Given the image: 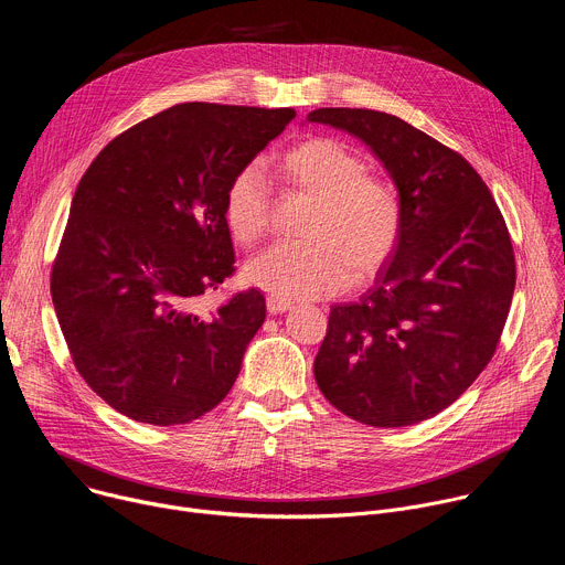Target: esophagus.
<instances>
[{"mask_svg":"<svg viewBox=\"0 0 565 565\" xmlns=\"http://www.w3.org/2000/svg\"><path fill=\"white\" fill-rule=\"evenodd\" d=\"M266 306H268V312H270V315H279V312H286V310L292 308L290 301L279 299V297H275V295H270V297L266 299Z\"/></svg>","mask_w":565,"mask_h":565,"instance_id":"esophagus-1","label":"esophagus"}]
</instances>
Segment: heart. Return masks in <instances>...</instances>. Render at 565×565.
<instances>
[{"mask_svg": "<svg viewBox=\"0 0 565 565\" xmlns=\"http://www.w3.org/2000/svg\"><path fill=\"white\" fill-rule=\"evenodd\" d=\"M286 188L312 199L303 244H279L246 266V281L279 299H317L373 277L393 255L402 232V203L393 183L366 174L360 153L317 136L284 153ZM223 218L234 244L250 248L266 236L270 194L257 168L227 185Z\"/></svg>", "mask_w": 565, "mask_h": 565, "instance_id": "1", "label": "heart"}]
</instances>
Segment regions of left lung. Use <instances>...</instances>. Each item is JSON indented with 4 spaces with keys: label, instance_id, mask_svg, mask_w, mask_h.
Here are the masks:
<instances>
[{
    "label": "left lung",
    "instance_id": "8db88e82",
    "mask_svg": "<svg viewBox=\"0 0 565 565\" xmlns=\"http://www.w3.org/2000/svg\"><path fill=\"white\" fill-rule=\"evenodd\" d=\"M306 120L360 138L402 203L397 246L373 288L331 308L317 386L358 423L416 425L458 399L497 351L516 284L508 225L460 153L397 116L327 107Z\"/></svg>",
    "mask_w": 565,
    "mask_h": 565
}]
</instances>
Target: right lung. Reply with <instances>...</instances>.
<instances>
[{
    "instance_id": "obj_1",
    "label": "right lung",
    "mask_w": 565,
    "mask_h": 565,
    "mask_svg": "<svg viewBox=\"0 0 565 565\" xmlns=\"http://www.w3.org/2000/svg\"><path fill=\"white\" fill-rule=\"evenodd\" d=\"M295 109L183 103L114 138L79 179L51 273L73 364L118 414L185 425L232 388L266 319L250 288L199 299L234 273L230 181Z\"/></svg>"
}]
</instances>
